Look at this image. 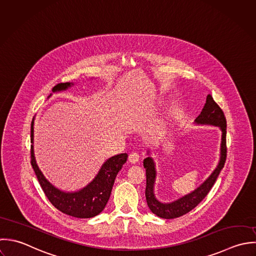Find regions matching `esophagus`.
Masks as SVG:
<instances>
[{"instance_id": "esophagus-1", "label": "esophagus", "mask_w": 256, "mask_h": 256, "mask_svg": "<svg viewBox=\"0 0 256 256\" xmlns=\"http://www.w3.org/2000/svg\"><path fill=\"white\" fill-rule=\"evenodd\" d=\"M139 160H140V155H139V153H137V152H132V153L129 155V161H130V163L136 164Z\"/></svg>"}]
</instances>
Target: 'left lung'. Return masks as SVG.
Masks as SVG:
<instances>
[{
    "label": "left lung",
    "mask_w": 256,
    "mask_h": 256,
    "mask_svg": "<svg viewBox=\"0 0 256 256\" xmlns=\"http://www.w3.org/2000/svg\"><path fill=\"white\" fill-rule=\"evenodd\" d=\"M196 124L218 126L222 130V143H220V158L218 165L210 176L194 190L180 198L172 202H161L158 200L154 194V186L156 180L155 163L151 157L144 159V168L146 169V200L149 208L153 214L162 218H176L182 216L192 210H194L208 194L212 186L214 184L220 172L224 166L226 159V120L224 111L214 102L212 96L208 94L206 96V104L200 114L196 118Z\"/></svg>",
    "instance_id": "left-lung-1"
}]
</instances>
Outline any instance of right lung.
<instances>
[{
  "label": "right lung",
  "mask_w": 256,
  "mask_h": 256,
  "mask_svg": "<svg viewBox=\"0 0 256 256\" xmlns=\"http://www.w3.org/2000/svg\"><path fill=\"white\" fill-rule=\"evenodd\" d=\"M72 86L74 84L70 82L58 84L52 88V92L64 91ZM30 143H34V119L30 125ZM127 158L126 153L109 158L86 186L78 192H66L58 190L46 178L36 164L34 146H30V163L44 194L58 210L78 218H93L104 210L110 198L115 178L126 163Z\"/></svg>",
  "instance_id": "1"
}]
</instances>
